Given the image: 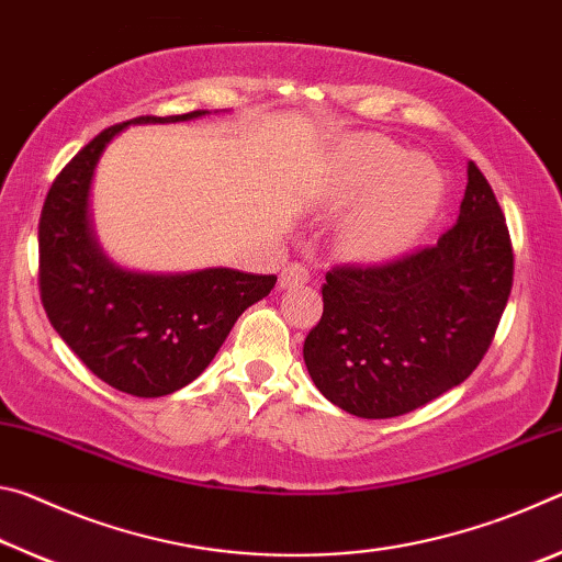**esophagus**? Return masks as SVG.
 <instances>
[{
    "instance_id": "1",
    "label": "esophagus",
    "mask_w": 562,
    "mask_h": 562,
    "mask_svg": "<svg viewBox=\"0 0 562 562\" xmlns=\"http://www.w3.org/2000/svg\"><path fill=\"white\" fill-rule=\"evenodd\" d=\"M304 282H310V270L304 268L302 262H290L288 268L280 274V288L290 290V288H302Z\"/></svg>"
}]
</instances>
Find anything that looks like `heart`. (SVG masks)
I'll use <instances>...</instances> for the list:
<instances>
[{"label":"heart","instance_id":"b5f03b06","mask_svg":"<svg viewBox=\"0 0 562 562\" xmlns=\"http://www.w3.org/2000/svg\"><path fill=\"white\" fill-rule=\"evenodd\" d=\"M367 195L345 225L341 240L359 260H386L406 252L439 213L443 183L431 164L369 136L351 144L329 186L331 205Z\"/></svg>","mask_w":562,"mask_h":562}]
</instances>
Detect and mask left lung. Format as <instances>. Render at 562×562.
I'll list each match as a JSON object with an SVG mask.
<instances>
[{
  "label": "left lung",
  "mask_w": 562,
  "mask_h": 562,
  "mask_svg": "<svg viewBox=\"0 0 562 562\" xmlns=\"http://www.w3.org/2000/svg\"><path fill=\"white\" fill-rule=\"evenodd\" d=\"M304 339L312 382L361 418H392L469 379L513 288V247L486 176L469 164L459 221L439 243L384 265H339Z\"/></svg>",
  "instance_id": "obj_1"
}]
</instances>
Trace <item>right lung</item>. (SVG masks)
Returning a JSON list of instances; mask_svg holds the SVG:
<instances>
[{"label": "right lung", "mask_w": 562, "mask_h": 562, "mask_svg": "<svg viewBox=\"0 0 562 562\" xmlns=\"http://www.w3.org/2000/svg\"><path fill=\"white\" fill-rule=\"evenodd\" d=\"M138 116L101 131L46 193L40 217V292L52 327L101 382L131 396H166L205 372L237 317L278 278L231 268L180 274L123 270L97 243L89 217L93 170L131 123L205 116Z\"/></svg>", "instance_id": "1"}]
</instances>
